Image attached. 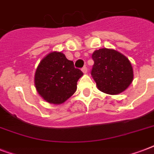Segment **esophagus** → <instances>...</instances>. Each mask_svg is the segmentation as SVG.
Here are the masks:
<instances>
[{
    "label": "esophagus",
    "mask_w": 154,
    "mask_h": 154,
    "mask_svg": "<svg viewBox=\"0 0 154 154\" xmlns=\"http://www.w3.org/2000/svg\"><path fill=\"white\" fill-rule=\"evenodd\" d=\"M82 71L84 72V73H86L87 71H88V69H87V67H85H85H83L82 69Z\"/></svg>",
    "instance_id": "esophagus-1"
}]
</instances>
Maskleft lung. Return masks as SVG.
<instances>
[{
    "instance_id": "left-lung-1",
    "label": "left lung",
    "mask_w": 154,
    "mask_h": 154,
    "mask_svg": "<svg viewBox=\"0 0 154 154\" xmlns=\"http://www.w3.org/2000/svg\"><path fill=\"white\" fill-rule=\"evenodd\" d=\"M92 58L94 65L91 75L101 91L116 95L131 84L134 78L131 63L122 53L105 48L94 51Z\"/></svg>"
}]
</instances>
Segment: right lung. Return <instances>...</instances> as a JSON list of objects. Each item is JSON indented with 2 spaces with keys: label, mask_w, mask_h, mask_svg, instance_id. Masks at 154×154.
Here are the masks:
<instances>
[{
  "label": "right lung",
  "mask_w": 154,
  "mask_h": 154,
  "mask_svg": "<svg viewBox=\"0 0 154 154\" xmlns=\"http://www.w3.org/2000/svg\"><path fill=\"white\" fill-rule=\"evenodd\" d=\"M83 72L63 53L53 52L41 61L35 73V85L49 103L61 104L77 90V82Z\"/></svg>",
  "instance_id": "obj_1"
}]
</instances>
